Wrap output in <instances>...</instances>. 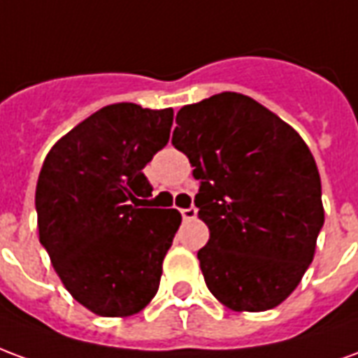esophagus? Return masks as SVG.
Segmentation results:
<instances>
[{"label": "esophagus", "instance_id": "1", "mask_svg": "<svg viewBox=\"0 0 358 358\" xmlns=\"http://www.w3.org/2000/svg\"><path fill=\"white\" fill-rule=\"evenodd\" d=\"M180 213H182V218H184V220H194V218L197 217V209H195V207H189V209H182Z\"/></svg>", "mask_w": 358, "mask_h": 358}]
</instances>
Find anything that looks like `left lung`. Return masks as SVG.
Masks as SVG:
<instances>
[{
  "mask_svg": "<svg viewBox=\"0 0 358 358\" xmlns=\"http://www.w3.org/2000/svg\"><path fill=\"white\" fill-rule=\"evenodd\" d=\"M172 145L187 155L197 251L209 292L236 313L278 307L313 263L324 224L315 157L299 134L249 95L222 92L178 110Z\"/></svg>",
  "mask_w": 358,
  "mask_h": 358,
  "instance_id": "1",
  "label": "left lung"
}]
</instances>
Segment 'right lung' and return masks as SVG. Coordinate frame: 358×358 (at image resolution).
Instances as JSON below:
<instances>
[{
	"mask_svg": "<svg viewBox=\"0 0 358 358\" xmlns=\"http://www.w3.org/2000/svg\"><path fill=\"white\" fill-rule=\"evenodd\" d=\"M172 109L113 103L50 149L36 184L38 234L51 264L80 305L126 318L149 305L182 222L149 209L143 166L171 138Z\"/></svg>",
	"mask_w": 358,
	"mask_h": 358,
	"instance_id": "1",
	"label": "right lung"
}]
</instances>
